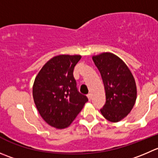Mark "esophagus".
<instances>
[{"mask_svg":"<svg viewBox=\"0 0 158 158\" xmlns=\"http://www.w3.org/2000/svg\"><path fill=\"white\" fill-rule=\"evenodd\" d=\"M88 100L89 101H91V98H92V96H91V94H88Z\"/></svg>","mask_w":158,"mask_h":158,"instance_id":"esophagus-1","label":"esophagus"}]
</instances>
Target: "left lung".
I'll return each mask as SVG.
<instances>
[{"instance_id":"1","label":"left lung","mask_w":158,"mask_h":158,"mask_svg":"<svg viewBox=\"0 0 158 158\" xmlns=\"http://www.w3.org/2000/svg\"><path fill=\"white\" fill-rule=\"evenodd\" d=\"M102 78L106 102L100 109L103 116L113 123L127 116L136 99V87L133 74L125 63L115 55L104 52L93 56Z\"/></svg>"}]
</instances>
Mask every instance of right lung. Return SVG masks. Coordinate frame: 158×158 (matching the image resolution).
Wrapping results in <instances>:
<instances>
[{"instance_id":"obj_1","label":"right lung","mask_w":158,"mask_h":158,"mask_svg":"<svg viewBox=\"0 0 158 158\" xmlns=\"http://www.w3.org/2000/svg\"><path fill=\"white\" fill-rule=\"evenodd\" d=\"M81 58L77 55L52 57L35 77L32 90L34 102L41 116L51 127H69L88 101L78 91L73 74Z\"/></svg>"}]
</instances>
